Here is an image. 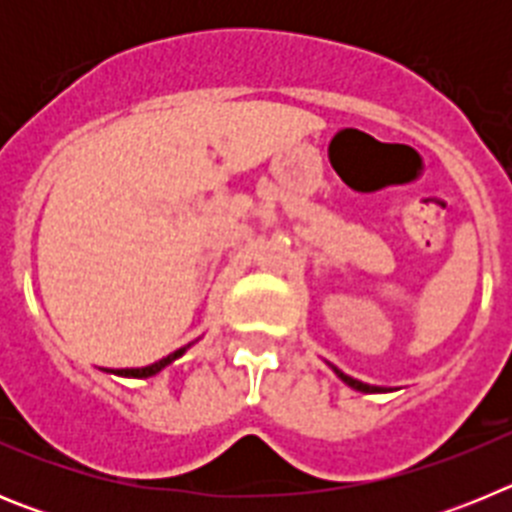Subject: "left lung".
<instances>
[{"mask_svg":"<svg viewBox=\"0 0 512 512\" xmlns=\"http://www.w3.org/2000/svg\"><path fill=\"white\" fill-rule=\"evenodd\" d=\"M330 366H333V364H330ZM333 372H336L338 379H343V382H346L348 387H354V390H359V392H387V387H374V384L359 382V379H354V377H348V374H343L341 369H336V366H333Z\"/></svg>","mask_w":512,"mask_h":512,"instance_id":"obj_1","label":"left lung"}]
</instances>
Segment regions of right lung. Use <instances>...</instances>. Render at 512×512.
<instances>
[{"label": "right lung", "mask_w": 512, "mask_h": 512, "mask_svg": "<svg viewBox=\"0 0 512 512\" xmlns=\"http://www.w3.org/2000/svg\"><path fill=\"white\" fill-rule=\"evenodd\" d=\"M189 346H192V343H187V346H182V348H176L174 354L164 356V359L156 361V364H151V366H143V369H112V374H117V377H133V379H146V377H153V374L161 372V369H164V366H169L171 361L179 359V356H182Z\"/></svg>", "instance_id": "right-lung-1"}]
</instances>
